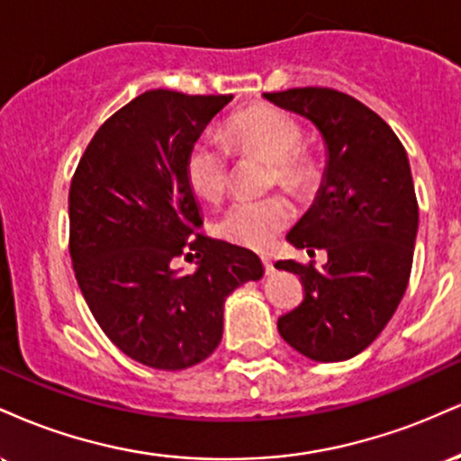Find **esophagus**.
<instances>
[{
    "label": "esophagus",
    "instance_id": "1",
    "mask_svg": "<svg viewBox=\"0 0 461 461\" xmlns=\"http://www.w3.org/2000/svg\"><path fill=\"white\" fill-rule=\"evenodd\" d=\"M262 264H264V271H267V275L275 273V264L268 260V258H262Z\"/></svg>",
    "mask_w": 461,
    "mask_h": 461
}]
</instances>
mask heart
<instances>
[{"label":"heart","mask_w":461,"mask_h":461,"mask_svg":"<svg viewBox=\"0 0 461 461\" xmlns=\"http://www.w3.org/2000/svg\"><path fill=\"white\" fill-rule=\"evenodd\" d=\"M225 139L238 153H256L273 164V184L290 193H308L319 182V164L310 151L301 149L303 131L290 114L271 105H256L231 116ZM231 151L214 136H201L190 145L186 156V177L199 197L219 201L230 188ZM294 219L288 199L273 194L267 199L236 201L221 216L219 234L234 245L264 251L279 231Z\"/></svg>","instance_id":"b5f03b06"}]
</instances>
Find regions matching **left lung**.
Returning a JSON list of instances; mask_svg holds the SVG:
<instances>
[{"label":"left lung","mask_w":461,"mask_h":461,"mask_svg":"<svg viewBox=\"0 0 461 461\" xmlns=\"http://www.w3.org/2000/svg\"><path fill=\"white\" fill-rule=\"evenodd\" d=\"M264 97L310 119L327 147L319 194L285 236L308 253L325 249L327 264H275L299 275L305 293L277 330L301 356L342 362L382 333L410 282L418 231L410 160L390 125L351 95L305 86Z\"/></svg>","instance_id":"obj_1"}]
</instances>
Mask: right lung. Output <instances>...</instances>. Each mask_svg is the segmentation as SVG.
I'll use <instances>...</instances> for the list:
<instances>
[{
	"instance_id": "obj_1",
	"label": "right lung",
	"mask_w": 461,
	"mask_h": 461,
	"mask_svg": "<svg viewBox=\"0 0 461 461\" xmlns=\"http://www.w3.org/2000/svg\"><path fill=\"white\" fill-rule=\"evenodd\" d=\"M231 95L147 91L97 130L68 190V253L105 336L158 370L203 362L223 338L225 299L264 275L249 249L194 234L186 156ZM198 258L182 274L175 260Z\"/></svg>"
}]
</instances>
